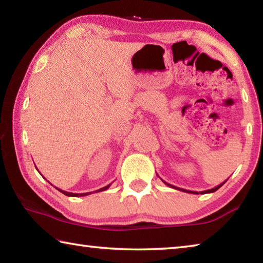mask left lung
<instances>
[{
    "label": "left lung",
    "mask_w": 263,
    "mask_h": 263,
    "mask_svg": "<svg viewBox=\"0 0 263 263\" xmlns=\"http://www.w3.org/2000/svg\"><path fill=\"white\" fill-rule=\"evenodd\" d=\"M226 181H228V180H226ZM226 181L222 182V183H220L219 185L215 186V188H212V189H209V190H204V191H199V193H201V194H210V193H215V191H217L218 189H219L220 186H221L222 184H224ZM162 182H163V183L166 184V185L171 186V188H174V189H176V190H181V191H183V193H188V194H198L197 191H191V190H185V189H182V188H177V186H175V185H172V184H169V183H167L166 181H163V180H162Z\"/></svg>",
    "instance_id": "1"
}]
</instances>
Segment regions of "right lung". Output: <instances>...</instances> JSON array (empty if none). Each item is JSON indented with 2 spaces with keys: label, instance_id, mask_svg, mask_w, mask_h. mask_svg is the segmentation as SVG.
<instances>
[{
  "label": "right lung",
  "instance_id": "obj_1",
  "mask_svg": "<svg viewBox=\"0 0 263 263\" xmlns=\"http://www.w3.org/2000/svg\"><path fill=\"white\" fill-rule=\"evenodd\" d=\"M38 171V169H37ZM110 186V184H108V185H105V186H103V188H101V189H99V190H96V193H100V191H103V190H106ZM58 190L60 191V193H62L64 195H66V196H69V197H81V196H87V195H90L91 193H83V194H74V193H68V191H65V190H61V189H59V188H57Z\"/></svg>",
  "mask_w": 263,
  "mask_h": 263
}]
</instances>
